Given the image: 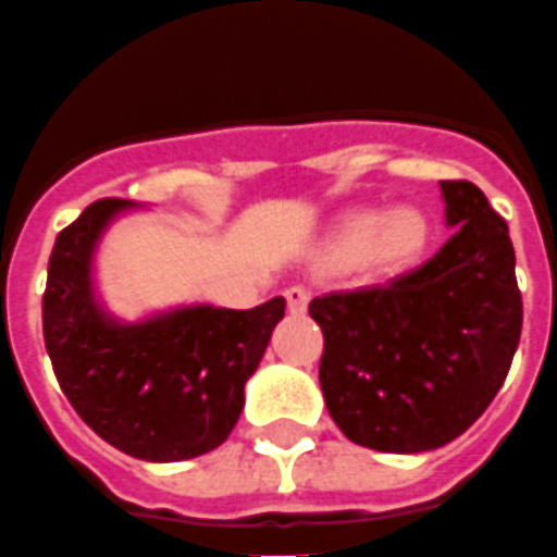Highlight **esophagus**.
<instances>
[{
	"label": "esophagus",
	"mask_w": 557,
	"mask_h": 557,
	"mask_svg": "<svg viewBox=\"0 0 557 557\" xmlns=\"http://www.w3.org/2000/svg\"><path fill=\"white\" fill-rule=\"evenodd\" d=\"M283 295H286V304H289L292 313H304L307 304H310V289L307 286H289Z\"/></svg>",
	"instance_id": "1"
}]
</instances>
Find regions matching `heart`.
Masks as SVG:
<instances>
[{
	"label": "heart",
	"instance_id": "heart-1",
	"mask_svg": "<svg viewBox=\"0 0 557 557\" xmlns=\"http://www.w3.org/2000/svg\"><path fill=\"white\" fill-rule=\"evenodd\" d=\"M430 244V220L418 208H363L343 218L325 247L334 265H361L375 271H399L418 262Z\"/></svg>",
	"mask_w": 557,
	"mask_h": 557
}]
</instances>
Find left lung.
<instances>
[{
    "label": "left lung",
    "instance_id": "obj_1",
    "mask_svg": "<svg viewBox=\"0 0 557 557\" xmlns=\"http://www.w3.org/2000/svg\"><path fill=\"white\" fill-rule=\"evenodd\" d=\"M454 226L430 262L387 286L310 301L325 334L319 385L349 442L420 454L454 442L502 391L522 295L507 223L478 184L442 182Z\"/></svg>",
    "mask_w": 557,
    "mask_h": 557
}]
</instances>
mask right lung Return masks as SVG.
<instances>
[{
    "label": "right lung",
    "instance_id": "obj_1",
    "mask_svg": "<svg viewBox=\"0 0 557 557\" xmlns=\"http://www.w3.org/2000/svg\"><path fill=\"white\" fill-rule=\"evenodd\" d=\"M127 199H101L59 232L44 292V343L67 403L103 442L146 462H182L230 438L244 385L286 313L182 304L137 322L103 307L95 253Z\"/></svg>",
    "mask_w": 557,
    "mask_h": 557
}]
</instances>
